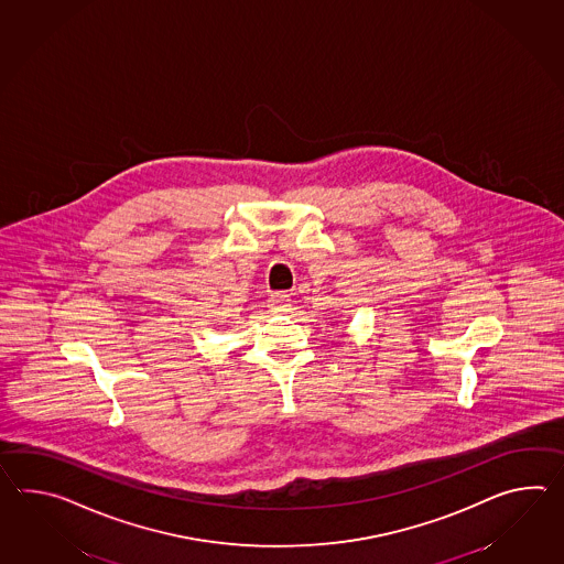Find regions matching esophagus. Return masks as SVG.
Returning <instances> with one entry per match:
<instances>
[{"instance_id": "1", "label": "esophagus", "mask_w": 564, "mask_h": 564, "mask_svg": "<svg viewBox=\"0 0 564 564\" xmlns=\"http://www.w3.org/2000/svg\"><path fill=\"white\" fill-rule=\"evenodd\" d=\"M269 310L273 313H285L291 310V300L288 293H273L269 297Z\"/></svg>"}]
</instances>
